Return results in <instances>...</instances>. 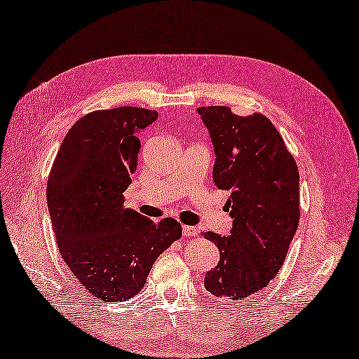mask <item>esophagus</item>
Instances as JSON below:
<instances>
[{"mask_svg":"<svg viewBox=\"0 0 359 359\" xmlns=\"http://www.w3.org/2000/svg\"><path fill=\"white\" fill-rule=\"evenodd\" d=\"M182 234H184L186 238H194V236L198 234V229H196V226H191V225H184V226H182Z\"/></svg>","mask_w":359,"mask_h":359,"instance_id":"1","label":"esophagus"}]
</instances>
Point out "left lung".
I'll list each match as a JSON object with an SVG mask.
<instances>
[{
  "label": "left lung",
  "mask_w": 359,
  "mask_h": 359,
  "mask_svg": "<svg viewBox=\"0 0 359 359\" xmlns=\"http://www.w3.org/2000/svg\"><path fill=\"white\" fill-rule=\"evenodd\" d=\"M215 146V186L229 190V238L203 233L219 250L204 278L215 297L247 299L277 276L300 221V175L282 135L264 114L238 116L229 107H201Z\"/></svg>",
  "instance_id": "1"
}]
</instances>
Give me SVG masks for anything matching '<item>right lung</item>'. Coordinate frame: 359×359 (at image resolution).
Instances as JSON below:
<instances>
[{
    "label": "right lung",
    "mask_w": 359,
    "mask_h": 359,
    "mask_svg": "<svg viewBox=\"0 0 359 359\" xmlns=\"http://www.w3.org/2000/svg\"><path fill=\"white\" fill-rule=\"evenodd\" d=\"M156 117L138 107L86 114L68 130L48 175L60 256L83 290L103 303L137 295L154 262L182 236L173 217L154 222L123 205L138 165V133Z\"/></svg>",
    "instance_id": "add662e5"
}]
</instances>
